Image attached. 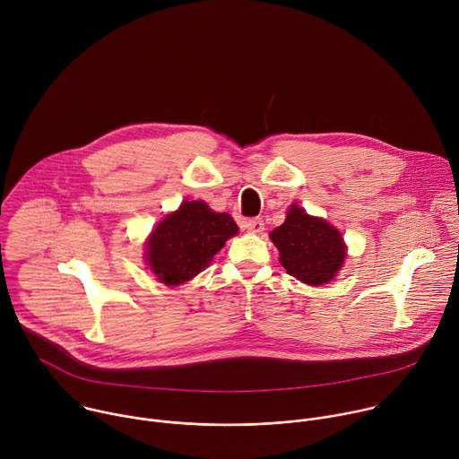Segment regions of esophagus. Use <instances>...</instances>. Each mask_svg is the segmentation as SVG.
Returning a JSON list of instances; mask_svg holds the SVG:
<instances>
[{
  "mask_svg": "<svg viewBox=\"0 0 459 459\" xmlns=\"http://www.w3.org/2000/svg\"><path fill=\"white\" fill-rule=\"evenodd\" d=\"M245 229L248 232H252V234H261V232L265 230V223H264V220H261V218H252V220L245 221Z\"/></svg>",
  "mask_w": 459,
  "mask_h": 459,
  "instance_id": "1",
  "label": "esophagus"
}]
</instances>
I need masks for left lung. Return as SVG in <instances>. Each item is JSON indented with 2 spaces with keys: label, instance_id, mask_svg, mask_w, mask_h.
<instances>
[{
  "label": "left lung",
  "instance_id": "1",
  "mask_svg": "<svg viewBox=\"0 0 459 459\" xmlns=\"http://www.w3.org/2000/svg\"><path fill=\"white\" fill-rule=\"evenodd\" d=\"M269 236L285 271L312 287L333 281L347 255L342 232L298 205H290L285 223Z\"/></svg>",
  "mask_w": 459,
  "mask_h": 459
}]
</instances>
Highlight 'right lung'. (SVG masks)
I'll use <instances>...</instances> for the list:
<instances>
[{
  "instance_id": "add662e5",
  "label": "right lung",
  "mask_w": 459,
  "mask_h": 459,
  "mask_svg": "<svg viewBox=\"0 0 459 459\" xmlns=\"http://www.w3.org/2000/svg\"><path fill=\"white\" fill-rule=\"evenodd\" d=\"M238 234L227 212H214L205 202H183L156 225L147 239V264L165 285H181L209 267L225 241Z\"/></svg>"
}]
</instances>
